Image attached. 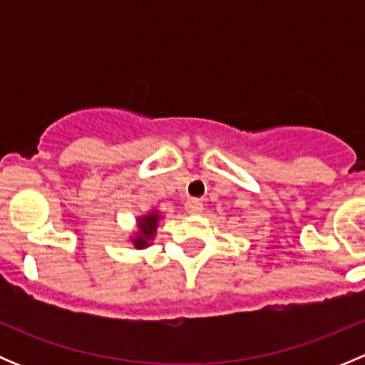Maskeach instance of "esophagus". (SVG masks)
I'll list each match as a JSON object with an SVG mask.
<instances>
[{
	"label": "esophagus",
	"instance_id": "esophagus-1",
	"mask_svg": "<svg viewBox=\"0 0 365 365\" xmlns=\"http://www.w3.org/2000/svg\"><path fill=\"white\" fill-rule=\"evenodd\" d=\"M185 208L189 213H200L201 210H203V203H201L200 200H194V197H190V200H187Z\"/></svg>",
	"mask_w": 365,
	"mask_h": 365
}]
</instances>
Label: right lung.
Wrapping results in <instances>:
<instances>
[{"mask_svg": "<svg viewBox=\"0 0 365 365\" xmlns=\"http://www.w3.org/2000/svg\"><path fill=\"white\" fill-rule=\"evenodd\" d=\"M157 222H159V213L157 212H152V213H148V215H145L139 219V235L138 237L132 238L135 249L148 247L150 245L148 240H152L153 235H155Z\"/></svg>", "mask_w": 365, "mask_h": 365, "instance_id": "obj_1", "label": "right lung"}]
</instances>
